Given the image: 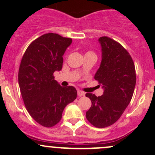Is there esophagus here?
Masks as SVG:
<instances>
[{"instance_id": "esophagus-1", "label": "esophagus", "mask_w": 155, "mask_h": 155, "mask_svg": "<svg viewBox=\"0 0 155 155\" xmlns=\"http://www.w3.org/2000/svg\"><path fill=\"white\" fill-rule=\"evenodd\" d=\"M77 94H78V96H79V97H84V94H85L84 92H83V91H79V90H78Z\"/></svg>"}]
</instances>
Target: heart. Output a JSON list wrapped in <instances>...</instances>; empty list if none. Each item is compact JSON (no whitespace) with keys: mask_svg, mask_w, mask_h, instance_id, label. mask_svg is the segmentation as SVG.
Here are the masks:
<instances>
[{"mask_svg":"<svg viewBox=\"0 0 155 155\" xmlns=\"http://www.w3.org/2000/svg\"><path fill=\"white\" fill-rule=\"evenodd\" d=\"M88 53H91V52H88Z\"/></svg>","mask_w":155,"mask_h":155,"instance_id":"b5f03b06","label":"heart"}]
</instances>
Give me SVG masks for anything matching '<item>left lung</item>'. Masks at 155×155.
Returning <instances> with one entry per match:
<instances>
[{
    "mask_svg": "<svg viewBox=\"0 0 155 155\" xmlns=\"http://www.w3.org/2000/svg\"><path fill=\"white\" fill-rule=\"evenodd\" d=\"M102 61L94 76L102 86L103 94L85 96L92 105L86 112L89 123L97 128H105L116 123L131 102L136 84V71L129 53L114 39L100 37Z\"/></svg>",
    "mask_w": 155,
    "mask_h": 155,
    "instance_id": "8db88e82",
    "label": "left lung"
}]
</instances>
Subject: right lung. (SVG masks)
I'll return each mask as SVG.
<instances>
[{
	"instance_id": "add662e5",
	"label": "right lung",
	"mask_w": 155,
	"mask_h": 155,
	"mask_svg": "<svg viewBox=\"0 0 155 155\" xmlns=\"http://www.w3.org/2000/svg\"><path fill=\"white\" fill-rule=\"evenodd\" d=\"M71 43L72 39L58 34H44L29 45L19 67V87L26 108L47 128L59 123L64 107L77 97L74 87H62L53 76L62 68L63 55Z\"/></svg>"
}]
</instances>
